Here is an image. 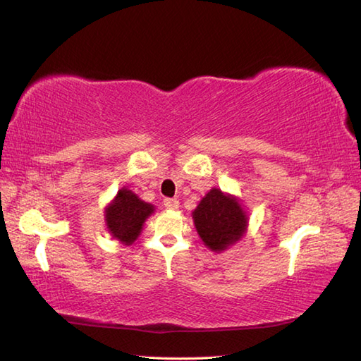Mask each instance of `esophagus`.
Returning a JSON list of instances; mask_svg holds the SVG:
<instances>
[{"mask_svg":"<svg viewBox=\"0 0 361 361\" xmlns=\"http://www.w3.org/2000/svg\"><path fill=\"white\" fill-rule=\"evenodd\" d=\"M164 206L167 209H178L180 202L176 198H164Z\"/></svg>","mask_w":361,"mask_h":361,"instance_id":"34e87169","label":"esophagus"}]
</instances>
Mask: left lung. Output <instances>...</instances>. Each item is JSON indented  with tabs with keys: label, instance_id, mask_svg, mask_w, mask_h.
I'll list each match as a JSON object with an SVG mask.
<instances>
[{
	"label": "left lung",
	"instance_id": "left-lung-1",
	"mask_svg": "<svg viewBox=\"0 0 361 361\" xmlns=\"http://www.w3.org/2000/svg\"><path fill=\"white\" fill-rule=\"evenodd\" d=\"M192 216L202 240L212 251H221L239 240L247 228V217L239 202L219 189L206 194Z\"/></svg>",
	"mask_w": 361,
	"mask_h": 361
}]
</instances>
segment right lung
I'll use <instances>...</instances> for the list:
<instances>
[{
    "label": "right lung",
    "instance_id": "obj_1",
    "mask_svg": "<svg viewBox=\"0 0 361 361\" xmlns=\"http://www.w3.org/2000/svg\"><path fill=\"white\" fill-rule=\"evenodd\" d=\"M153 212V206L137 198L128 189H121L114 202L105 211L106 226L113 237L130 245L140 235L144 220Z\"/></svg>",
    "mask_w": 361,
    "mask_h": 361
}]
</instances>
